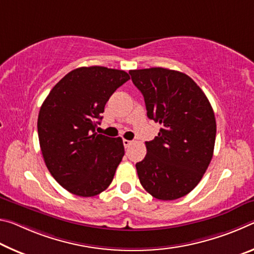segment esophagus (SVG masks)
<instances>
[{
    "mask_svg": "<svg viewBox=\"0 0 254 254\" xmlns=\"http://www.w3.org/2000/svg\"><path fill=\"white\" fill-rule=\"evenodd\" d=\"M123 144H124V146L127 148V147H129V146H130V144H131V140L124 139V140H123Z\"/></svg>",
    "mask_w": 254,
    "mask_h": 254,
    "instance_id": "1",
    "label": "esophagus"
}]
</instances>
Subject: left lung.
Returning <instances> with one entry per match:
<instances>
[{"label":"left lung","mask_w":254,"mask_h":254,"mask_svg":"<svg viewBox=\"0 0 254 254\" xmlns=\"http://www.w3.org/2000/svg\"><path fill=\"white\" fill-rule=\"evenodd\" d=\"M129 74L143 94L147 117L162 126L154 139L145 142L146 156L136 163L140 185L160 200L184 197L199 184L213 157V108L185 73L152 67Z\"/></svg>","instance_id":"1"}]
</instances>
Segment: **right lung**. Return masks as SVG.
<instances>
[{
  "instance_id": "right-lung-1",
  "label": "right lung",
  "mask_w": 254,
  "mask_h": 254,
  "mask_svg": "<svg viewBox=\"0 0 254 254\" xmlns=\"http://www.w3.org/2000/svg\"><path fill=\"white\" fill-rule=\"evenodd\" d=\"M125 70L78 67L54 86L38 116L46 166L70 193L93 197L110 186L125 148L120 137L95 132L112 93L129 80Z\"/></svg>"
}]
</instances>
